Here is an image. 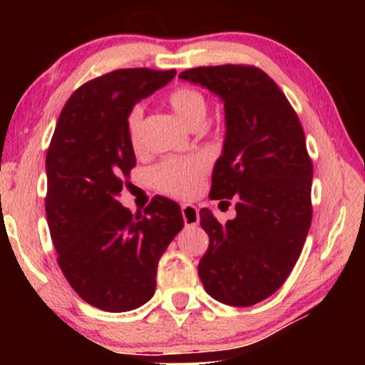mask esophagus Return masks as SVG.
Listing matches in <instances>:
<instances>
[{
    "instance_id": "esophagus-1",
    "label": "esophagus",
    "mask_w": 365,
    "mask_h": 365,
    "mask_svg": "<svg viewBox=\"0 0 365 365\" xmlns=\"http://www.w3.org/2000/svg\"><path fill=\"white\" fill-rule=\"evenodd\" d=\"M181 211H182L184 226H186V227L197 226V222H199V212H197V207H196V206H192V204H182Z\"/></svg>"
}]
</instances>
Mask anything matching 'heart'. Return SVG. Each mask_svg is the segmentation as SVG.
<instances>
[{"instance_id":"b5f03b06","label":"heart","mask_w":365,"mask_h":365,"mask_svg":"<svg viewBox=\"0 0 365 365\" xmlns=\"http://www.w3.org/2000/svg\"><path fill=\"white\" fill-rule=\"evenodd\" d=\"M173 111L186 124L194 128L204 124L207 116V101L196 89L182 86L174 89L168 98ZM143 109L133 108L128 114L126 126L129 143L134 149L141 148ZM207 173V161L201 156L192 158H168L153 169V182L159 191L178 197H189L197 192L202 178Z\"/></svg>"}]
</instances>
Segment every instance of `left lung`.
Wrapping results in <instances>:
<instances>
[{"label":"left lung","instance_id":"8db88e82","mask_svg":"<svg viewBox=\"0 0 365 365\" xmlns=\"http://www.w3.org/2000/svg\"><path fill=\"white\" fill-rule=\"evenodd\" d=\"M179 78L224 103L226 134L209 197L236 201V217L226 224L207 207L199 211L209 236L199 277L216 301L254 306L282 286L311 227L312 163L301 121L259 68L201 66Z\"/></svg>","mask_w":365,"mask_h":365}]
</instances>
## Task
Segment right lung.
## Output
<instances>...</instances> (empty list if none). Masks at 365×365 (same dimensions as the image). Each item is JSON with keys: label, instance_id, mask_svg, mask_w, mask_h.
<instances>
[{"label": "right lung", "instance_id": "right-lung-1", "mask_svg": "<svg viewBox=\"0 0 365 365\" xmlns=\"http://www.w3.org/2000/svg\"><path fill=\"white\" fill-rule=\"evenodd\" d=\"M176 69H116L71 94L46 154V217L64 277L106 312L141 307L156 291L158 262L184 226L181 207L156 196L133 214L118 201L136 166L126 119Z\"/></svg>", "mask_w": 365, "mask_h": 365}]
</instances>
